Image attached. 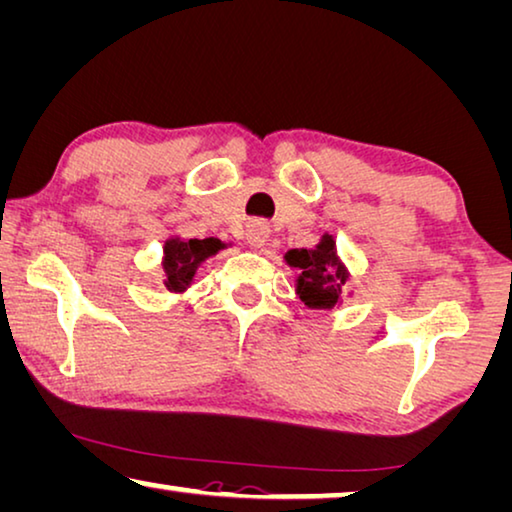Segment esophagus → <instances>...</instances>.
<instances>
[{"label": "esophagus", "instance_id": "34e87169", "mask_svg": "<svg viewBox=\"0 0 512 512\" xmlns=\"http://www.w3.org/2000/svg\"><path fill=\"white\" fill-rule=\"evenodd\" d=\"M269 234H271V227L264 221H250L246 227V239L253 248H262L264 243L269 241Z\"/></svg>", "mask_w": 512, "mask_h": 512}]
</instances>
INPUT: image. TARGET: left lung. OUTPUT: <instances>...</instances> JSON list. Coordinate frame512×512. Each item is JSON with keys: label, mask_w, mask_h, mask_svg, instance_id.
I'll use <instances>...</instances> for the list:
<instances>
[{"label": "left lung", "mask_w": 512, "mask_h": 512, "mask_svg": "<svg viewBox=\"0 0 512 512\" xmlns=\"http://www.w3.org/2000/svg\"><path fill=\"white\" fill-rule=\"evenodd\" d=\"M285 262L291 269H298L296 294L310 310H332L342 303L348 271L339 262L335 239L330 234H323L314 248L289 250Z\"/></svg>", "instance_id": "left-lung-1"}]
</instances>
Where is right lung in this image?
Masks as SVG:
<instances>
[{
    "label": "right lung",
    "mask_w": 512,
    "mask_h": 512,
    "mask_svg": "<svg viewBox=\"0 0 512 512\" xmlns=\"http://www.w3.org/2000/svg\"><path fill=\"white\" fill-rule=\"evenodd\" d=\"M223 248L218 239H180L170 237L164 243V285L168 291L182 294L189 289L198 266L207 257L216 255Z\"/></svg>",
    "instance_id": "add662e5"
}]
</instances>
